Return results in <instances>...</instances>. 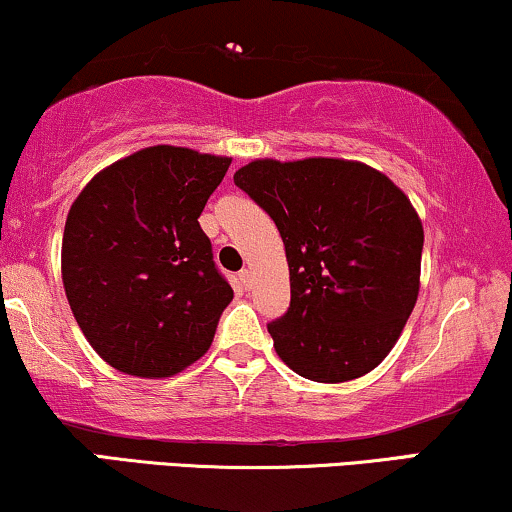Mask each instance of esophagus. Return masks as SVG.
I'll return each instance as SVG.
<instances>
[{
  "label": "esophagus",
  "instance_id": "1",
  "mask_svg": "<svg viewBox=\"0 0 512 512\" xmlns=\"http://www.w3.org/2000/svg\"><path fill=\"white\" fill-rule=\"evenodd\" d=\"M239 285H242L244 289H249L251 287V270H242V273H239Z\"/></svg>",
  "mask_w": 512,
  "mask_h": 512
}]
</instances>
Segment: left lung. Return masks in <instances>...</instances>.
<instances>
[{
  "label": "left lung",
  "instance_id": "left-lung-1",
  "mask_svg": "<svg viewBox=\"0 0 512 512\" xmlns=\"http://www.w3.org/2000/svg\"><path fill=\"white\" fill-rule=\"evenodd\" d=\"M285 242L292 301L268 325L277 356L313 382L377 368L420 292L425 232L413 204L361 161L258 159L235 173Z\"/></svg>",
  "mask_w": 512,
  "mask_h": 512
}]
</instances>
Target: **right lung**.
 I'll return each instance as SVG.
<instances>
[{
  "label": "right lung",
  "mask_w": 512,
  "mask_h": 512,
  "mask_svg": "<svg viewBox=\"0 0 512 512\" xmlns=\"http://www.w3.org/2000/svg\"><path fill=\"white\" fill-rule=\"evenodd\" d=\"M232 159L147 147L73 201L61 244L68 304L92 349L125 375H178L216 334L232 287L199 216Z\"/></svg>",
  "instance_id": "obj_1"
}]
</instances>
